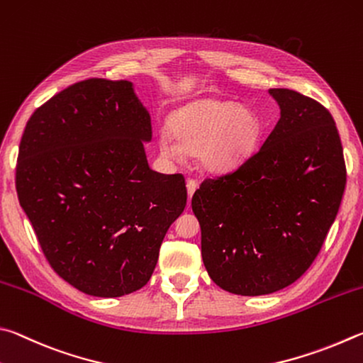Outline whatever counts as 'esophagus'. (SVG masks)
I'll return each mask as SVG.
<instances>
[{"label": "esophagus", "instance_id": "obj_1", "mask_svg": "<svg viewBox=\"0 0 363 363\" xmlns=\"http://www.w3.org/2000/svg\"><path fill=\"white\" fill-rule=\"evenodd\" d=\"M196 188H198V183H196V180H193V178H188V180H186V189H188V198L189 199L193 198Z\"/></svg>", "mask_w": 363, "mask_h": 363}]
</instances>
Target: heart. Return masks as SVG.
<instances>
[{
	"mask_svg": "<svg viewBox=\"0 0 363 363\" xmlns=\"http://www.w3.org/2000/svg\"><path fill=\"white\" fill-rule=\"evenodd\" d=\"M169 137L159 138V150L170 159L183 151L198 152L201 167L213 174L239 167L255 151L262 121L249 106L230 100L201 99L178 108L167 121Z\"/></svg>",
	"mask_w": 363,
	"mask_h": 363,
	"instance_id": "b5f03b06",
	"label": "heart"
}]
</instances>
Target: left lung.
Returning a JSON list of instances; mask_svg holds the SVG:
<instances>
[{
	"mask_svg": "<svg viewBox=\"0 0 363 363\" xmlns=\"http://www.w3.org/2000/svg\"><path fill=\"white\" fill-rule=\"evenodd\" d=\"M269 94L281 118L262 148L228 174L206 178L191 201L208 276L244 296L274 294L308 271L346 188L327 108L290 89Z\"/></svg>",
	"mask_w": 363,
	"mask_h": 363,
	"instance_id": "1",
	"label": "left lung"
}]
</instances>
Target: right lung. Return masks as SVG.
Returning a JSON list of instances; mask_svg holds the SVG:
<instances>
[{
    "instance_id": "1",
    "label": "right lung",
    "mask_w": 363,
    "mask_h": 363,
    "mask_svg": "<svg viewBox=\"0 0 363 363\" xmlns=\"http://www.w3.org/2000/svg\"><path fill=\"white\" fill-rule=\"evenodd\" d=\"M151 118L130 81L91 78L31 114L16 188L44 257L87 295L142 289L169 226L186 206L182 174L150 169Z\"/></svg>"
}]
</instances>
